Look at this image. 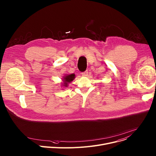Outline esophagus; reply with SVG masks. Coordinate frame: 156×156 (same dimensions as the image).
<instances>
[{
    "mask_svg": "<svg viewBox=\"0 0 156 156\" xmlns=\"http://www.w3.org/2000/svg\"><path fill=\"white\" fill-rule=\"evenodd\" d=\"M81 75H82V76H87L88 75V71H85L83 73H82Z\"/></svg>",
    "mask_w": 156,
    "mask_h": 156,
    "instance_id": "esophagus-1",
    "label": "esophagus"
}]
</instances>
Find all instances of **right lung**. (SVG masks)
<instances>
[{
	"label": "right lung",
	"instance_id": "add662e5",
	"mask_svg": "<svg viewBox=\"0 0 156 156\" xmlns=\"http://www.w3.org/2000/svg\"><path fill=\"white\" fill-rule=\"evenodd\" d=\"M62 78V83H61V86L63 88H66L68 87V85L71 82L73 81L75 78V75L74 73L72 74H66L64 75Z\"/></svg>",
	"mask_w": 156,
	"mask_h": 156
}]
</instances>
